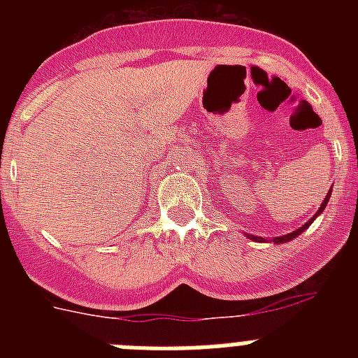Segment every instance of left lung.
<instances>
[{
	"instance_id": "1",
	"label": "left lung",
	"mask_w": 358,
	"mask_h": 358,
	"mask_svg": "<svg viewBox=\"0 0 358 358\" xmlns=\"http://www.w3.org/2000/svg\"><path fill=\"white\" fill-rule=\"evenodd\" d=\"M330 195H331V188H330V192H328L327 194V197H324V201L321 202V208H319L317 211H315V215L312 218H310L308 222H305L303 224L301 227H299V229H296V231H292V233H289V235H283V236H273V238L268 240V238H264V236H256V235H248V238L249 240H252V242H274V243H285V242H290V240H294L296 238V236H299L303 233V231L305 229H308V226L312 222H314L315 218L319 217V215L322 213V211H324V208H327V204H328V201H330Z\"/></svg>"
}]
</instances>
